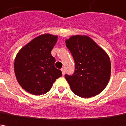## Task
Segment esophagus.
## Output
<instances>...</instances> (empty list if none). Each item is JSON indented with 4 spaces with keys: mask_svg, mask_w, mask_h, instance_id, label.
I'll return each mask as SVG.
<instances>
[{
    "mask_svg": "<svg viewBox=\"0 0 126 126\" xmlns=\"http://www.w3.org/2000/svg\"><path fill=\"white\" fill-rule=\"evenodd\" d=\"M61 71H62V75H64L65 74V69L64 68H62L61 69Z\"/></svg>",
    "mask_w": 126,
    "mask_h": 126,
    "instance_id": "1",
    "label": "esophagus"
}]
</instances>
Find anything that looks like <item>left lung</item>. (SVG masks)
<instances>
[{
	"instance_id": "left-lung-1",
	"label": "left lung",
	"mask_w": 126,
	"mask_h": 126,
	"mask_svg": "<svg viewBox=\"0 0 126 126\" xmlns=\"http://www.w3.org/2000/svg\"><path fill=\"white\" fill-rule=\"evenodd\" d=\"M66 45L73 55L75 71L65 75L71 89L81 98L95 96L104 90L111 75L108 55L86 35L71 36Z\"/></svg>"
}]
</instances>
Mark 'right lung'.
<instances>
[{"instance_id":"1","label":"right lung","mask_w":126,"mask_h":126,"mask_svg":"<svg viewBox=\"0 0 126 126\" xmlns=\"http://www.w3.org/2000/svg\"><path fill=\"white\" fill-rule=\"evenodd\" d=\"M57 41L56 35H39L24 46L15 57L14 69L18 82L30 94L40 96L47 93L62 76L55 67V59L51 55Z\"/></svg>"}]
</instances>
